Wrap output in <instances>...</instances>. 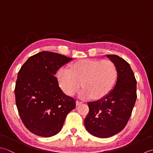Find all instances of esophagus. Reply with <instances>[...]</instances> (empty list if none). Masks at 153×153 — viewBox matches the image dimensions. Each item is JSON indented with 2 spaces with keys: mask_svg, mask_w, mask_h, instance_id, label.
I'll return each instance as SVG.
<instances>
[{
  "mask_svg": "<svg viewBox=\"0 0 153 153\" xmlns=\"http://www.w3.org/2000/svg\"><path fill=\"white\" fill-rule=\"evenodd\" d=\"M81 104H82V102L79 101V100H76V105H80Z\"/></svg>",
  "mask_w": 153,
  "mask_h": 153,
  "instance_id": "obj_1",
  "label": "esophagus"
}]
</instances>
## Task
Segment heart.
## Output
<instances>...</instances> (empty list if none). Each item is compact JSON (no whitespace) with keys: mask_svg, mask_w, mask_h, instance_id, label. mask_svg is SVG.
I'll return each mask as SVG.
<instances>
[{"mask_svg":"<svg viewBox=\"0 0 153 153\" xmlns=\"http://www.w3.org/2000/svg\"><path fill=\"white\" fill-rule=\"evenodd\" d=\"M59 86L68 96H73L82 86V98L98 99L110 92L117 80V68L109 60L84 59L61 68L57 74ZM82 84H81V82Z\"/></svg>","mask_w":153,"mask_h":153,"instance_id":"b5f03b06","label":"heart"}]
</instances>
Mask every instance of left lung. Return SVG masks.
Returning <instances> with one entry per match:
<instances>
[{"mask_svg": "<svg viewBox=\"0 0 153 153\" xmlns=\"http://www.w3.org/2000/svg\"><path fill=\"white\" fill-rule=\"evenodd\" d=\"M117 68V80L108 94L88 102L89 113L85 119L86 130L99 138L120 133L128 121L137 98V81L129 64L116 55H106Z\"/></svg>", "mask_w": 153, "mask_h": 153, "instance_id": "left-lung-1", "label": "left lung"}]
</instances>
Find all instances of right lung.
Returning <instances> with one entry per match:
<instances>
[{
	"label": "right lung",
	"mask_w": 153,
	"mask_h": 153,
	"mask_svg": "<svg viewBox=\"0 0 153 153\" xmlns=\"http://www.w3.org/2000/svg\"><path fill=\"white\" fill-rule=\"evenodd\" d=\"M73 58L42 51L30 57L18 73L16 104L21 120L30 132L50 137L61 130L67 115L76 107L55 76L57 71Z\"/></svg>",
	"instance_id": "add662e5"
}]
</instances>
